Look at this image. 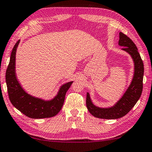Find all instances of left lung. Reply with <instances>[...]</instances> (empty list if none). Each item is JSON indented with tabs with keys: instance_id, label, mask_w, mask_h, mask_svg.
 Masks as SVG:
<instances>
[{
	"instance_id": "8db88e82",
	"label": "left lung",
	"mask_w": 152,
	"mask_h": 152,
	"mask_svg": "<svg viewBox=\"0 0 152 152\" xmlns=\"http://www.w3.org/2000/svg\"><path fill=\"white\" fill-rule=\"evenodd\" d=\"M118 45L122 50L131 55L134 61V75L126 92L118 102L110 107H99L94 105L89 93H86V104L88 112L93 116L103 119H118L124 116L131 111L140 98L143 91L144 66L138 49L129 37L119 33Z\"/></svg>"
}]
</instances>
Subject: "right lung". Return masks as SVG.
Segmentation results:
<instances>
[{
    "label": "right lung",
    "mask_w": 152,
    "mask_h": 152,
    "mask_svg": "<svg viewBox=\"0 0 152 152\" xmlns=\"http://www.w3.org/2000/svg\"><path fill=\"white\" fill-rule=\"evenodd\" d=\"M20 40L15 43L12 50L9 66L6 71V83L10 102L26 116L40 119L53 117L63 106L66 92L73 81L62 85L57 95L50 100H44L30 95L23 90L17 78L15 73V55Z\"/></svg>",
    "instance_id": "add662e5"
}]
</instances>
